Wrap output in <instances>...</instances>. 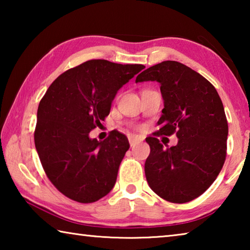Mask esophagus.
I'll list each match as a JSON object with an SVG mask.
<instances>
[{
    "mask_svg": "<svg viewBox=\"0 0 250 250\" xmlns=\"http://www.w3.org/2000/svg\"><path fill=\"white\" fill-rule=\"evenodd\" d=\"M128 139H129V142H130L131 146L138 145V143H140L143 140L142 137H140V135H135V134H130Z\"/></svg>",
    "mask_w": 250,
    "mask_h": 250,
    "instance_id": "34e87169",
    "label": "esophagus"
}]
</instances>
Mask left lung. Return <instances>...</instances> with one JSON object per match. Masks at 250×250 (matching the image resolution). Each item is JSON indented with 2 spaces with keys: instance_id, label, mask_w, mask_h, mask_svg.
I'll return each mask as SVG.
<instances>
[{
  "instance_id": "left-lung-1",
  "label": "left lung",
  "mask_w": 250,
  "mask_h": 250,
  "mask_svg": "<svg viewBox=\"0 0 250 250\" xmlns=\"http://www.w3.org/2000/svg\"><path fill=\"white\" fill-rule=\"evenodd\" d=\"M158 82L164 100L161 125L147 137V184L163 200L188 203L202 195L226 158L228 125L218 92L208 80L179 62L166 61L138 76L135 83ZM176 133L178 145L165 149L156 135Z\"/></svg>"
}]
</instances>
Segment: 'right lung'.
Returning <instances> with one entry per match:
<instances>
[{
    "instance_id": "1",
    "label": "right lung",
    "mask_w": 250,
    "mask_h": 250,
    "mask_svg": "<svg viewBox=\"0 0 250 250\" xmlns=\"http://www.w3.org/2000/svg\"><path fill=\"white\" fill-rule=\"evenodd\" d=\"M143 68L91 59L55 79L41 100L36 151L49 181L70 200L96 202L115 186L128 138L113 130L98 141L89 132L109 115L118 90Z\"/></svg>"
}]
</instances>
